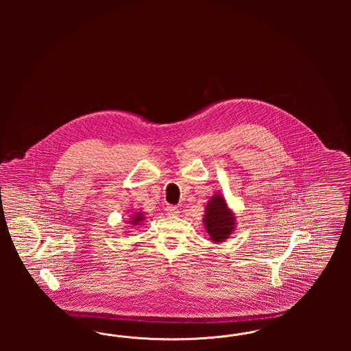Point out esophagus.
Returning <instances> with one entry per match:
<instances>
[{"mask_svg":"<svg viewBox=\"0 0 351 351\" xmlns=\"http://www.w3.org/2000/svg\"><path fill=\"white\" fill-rule=\"evenodd\" d=\"M166 210H167L168 215H172V216L180 213L179 208H178V206H173V205H168L167 208H166Z\"/></svg>","mask_w":351,"mask_h":351,"instance_id":"esophagus-1","label":"esophagus"}]
</instances>
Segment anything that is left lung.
Here are the masks:
<instances>
[{"mask_svg": "<svg viewBox=\"0 0 351 351\" xmlns=\"http://www.w3.org/2000/svg\"><path fill=\"white\" fill-rule=\"evenodd\" d=\"M237 218L233 210L228 206V202L221 193H215L205 206V215L202 218L204 228L213 243L225 242L237 226Z\"/></svg>", "mask_w": 351, "mask_h": 351, "instance_id": "obj_1", "label": "left lung"}]
</instances>
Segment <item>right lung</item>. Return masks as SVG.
<instances>
[{"label": "right lung", "mask_w": 351, "mask_h": 351, "mask_svg": "<svg viewBox=\"0 0 351 351\" xmlns=\"http://www.w3.org/2000/svg\"><path fill=\"white\" fill-rule=\"evenodd\" d=\"M143 219H145V213H142V212H134L133 217L129 218V223L130 225H133V226H136V228H139L141 225H142V222H143Z\"/></svg>", "instance_id": "add662e5"}]
</instances>
